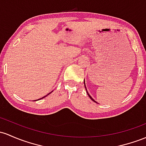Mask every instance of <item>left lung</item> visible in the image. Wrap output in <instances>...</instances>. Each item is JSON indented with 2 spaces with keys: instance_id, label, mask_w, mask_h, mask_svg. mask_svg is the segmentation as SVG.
Returning <instances> with one entry per match:
<instances>
[{
  "instance_id": "8db88e82",
  "label": "left lung",
  "mask_w": 146,
  "mask_h": 146,
  "mask_svg": "<svg viewBox=\"0 0 146 146\" xmlns=\"http://www.w3.org/2000/svg\"><path fill=\"white\" fill-rule=\"evenodd\" d=\"M84 83H85V82H84ZM84 86H85V84H84ZM85 88H86V86H85ZM86 91H87V90H86ZM87 94H88V95H89V98H90L91 99V100H93V101H94V102H96V101H95V100H94V99H93V98H91V96H90V95H89V93H88V92H87ZM96 103H97V102H96Z\"/></svg>"
}]
</instances>
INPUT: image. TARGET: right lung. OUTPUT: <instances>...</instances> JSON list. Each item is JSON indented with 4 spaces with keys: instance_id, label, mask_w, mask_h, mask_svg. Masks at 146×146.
Wrapping results in <instances>:
<instances>
[{
    "instance_id": "right-lung-1",
    "label": "right lung",
    "mask_w": 146,
    "mask_h": 146,
    "mask_svg": "<svg viewBox=\"0 0 146 146\" xmlns=\"http://www.w3.org/2000/svg\"><path fill=\"white\" fill-rule=\"evenodd\" d=\"M44 97H46V96H44ZM40 98V99H42V98ZM40 99H39V100H40Z\"/></svg>"
}]
</instances>
